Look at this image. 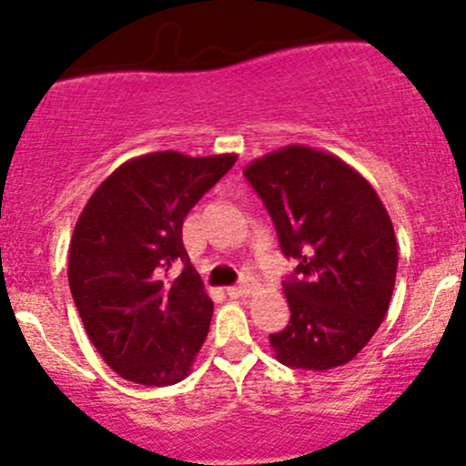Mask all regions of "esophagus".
I'll return each mask as SVG.
<instances>
[{
    "instance_id": "34e87169",
    "label": "esophagus",
    "mask_w": 466,
    "mask_h": 466,
    "mask_svg": "<svg viewBox=\"0 0 466 466\" xmlns=\"http://www.w3.org/2000/svg\"><path fill=\"white\" fill-rule=\"evenodd\" d=\"M252 291H255V284H252L250 279H246V282H241V284H237V287L228 289L229 296H234V298H246V296H250Z\"/></svg>"
}]
</instances>
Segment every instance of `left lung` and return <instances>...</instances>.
Returning a JSON list of instances; mask_svg holds the SVG:
<instances>
[{"label": "left lung", "mask_w": 466, "mask_h": 466, "mask_svg": "<svg viewBox=\"0 0 466 466\" xmlns=\"http://www.w3.org/2000/svg\"><path fill=\"white\" fill-rule=\"evenodd\" d=\"M264 200L279 248L298 261L284 282L291 319L270 334L284 367L328 371L371 341L399 268L394 225L376 188L329 152L287 146L243 170Z\"/></svg>", "instance_id": "obj_1"}]
</instances>
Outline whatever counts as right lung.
<instances>
[{
    "label": "right lung",
    "instance_id": "add662e5",
    "mask_svg": "<svg viewBox=\"0 0 466 466\" xmlns=\"http://www.w3.org/2000/svg\"><path fill=\"white\" fill-rule=\"evenodd\" d=\"M237 155L152 152L125 161L75 225L67 279L90 343L120 378L164 387L191 373L214 302L188 261L182 225ZM175 260L185 270L173 283Z\"/></svg>",
    "mask_w": 466,
    "mask_h": 466
}]
</instances>
